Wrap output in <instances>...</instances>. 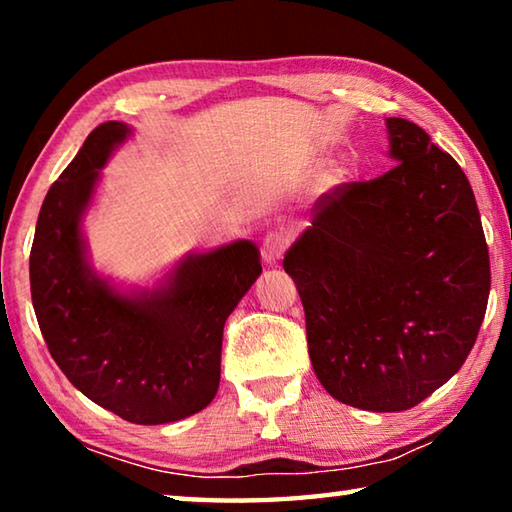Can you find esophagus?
<instances>
[{"label":"esophagus","mask_w":512,"mask_h":512,"mask_svg":"<svg viewBox=\"0 0 512 512\" xmlns=\"http://www.w3.org/2000/svg\"><path fill=\"white\" fill-rule=\"evenodd\" d=\"M289 246V239L280 235V232H271V235H266L264 244H262V255L266 259V264H275L280 262L284 250H287Z\"/></svg>","instance_id":"34e87169"}]
</instances>
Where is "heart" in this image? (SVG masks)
Instances as JSON below:
<instances>
[{"mask_svg": "<svg viewBox=\"0 0 512 512\" xmlns=\"http://www.w3.org/2000/svg\"><path fill=\"white\" fill-rule=\"evenodd\" d=\"M336 180H339V178H336V173H334V171H332V173H327V185H334Z\"/></svg>", "mask_w": 512, "mask_h": 512, "instance_id": "b5f03b06", "label": "heart"}]
</instances>
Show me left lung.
<instances>
[{
  "label": "left lung",
  "mask_w": 512,
  "mask_h": 512,
  "mask_svg": "<svg viewBox=\"0 0 512 512\" xmlns=\"http://www.w3.org/2000/svg\"><path fill=\"white\" fill-rule=\"evenodd\" d=\"M395 167L318 198L284 255L325 391L354 409L420 404L463 366L490 293L470 180L409 119L388 117Z\"/></svg>",
  "instance_id": "obj_1"
}]
</instances>
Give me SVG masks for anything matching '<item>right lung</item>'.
Returning <instances> with one entry per match:
<instances>
[{"instance_id": "obj_1", "label": "right lung", "mask_w": 512, "mask_h": 512, "mask_svg": "<svg viewBox=\"0 0 512 512\" xmlns=\"http://www.w3.org/2000/svg\"><path fill=\"white\" fill-rule=\"evenodd\" d=\"M131 135L124 121L97 126L51 185L29 257L31 300L51 357L85 397L128 422L167 424L214 400L223 325L262 264L239 239L180 259L153 289L121 291L94 271L83 216Z\"/></svg>"}]
</instances>
